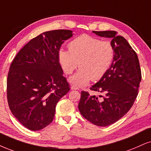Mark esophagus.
Returning a JSON list of instances; mask_svg holds the SVG:
<instances>
[{
	"instance_id": "34e87169",
	"label": "esophagus",
	"mask_w": 151,
	"mask_h": 151,
	"mask_svg": "<svg viewBox=\"0 0 151 151\" xmlns=\"http://www.w3.org/2000/svg\"><path fill=\"white\" fill-rule=\"evenodd\" d=\"M71 90H79V88H78L77 86H71Z\"/></svg>"
}]
</instances>
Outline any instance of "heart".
<instances>
[{"label":"heart","mask_w":151,"mask_h":151,"mask_svg":"<svg viewBox=\"0 0 151 151\" xmlns=\"http://www.w3.org/2000/svg\"><path fill=\"white\" fill-rule=\"evenodd\" d=\"M69 51L60 49L58 60L65 73L71 74L80 69L69 79L72 83L83 86L90 81H98L108 71L113 62L115 50L109 41L82 35L68 45Z\"/></svg>","instance_id":"1"}]
</instances>
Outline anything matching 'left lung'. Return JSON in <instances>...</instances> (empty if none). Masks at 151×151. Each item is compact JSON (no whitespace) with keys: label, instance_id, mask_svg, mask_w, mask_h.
Wrapping results in <instances>:
<instances>
[{"label":"left lung","instance_id":"left-lung-1","mask_svg":"<svg viewBox=\"0 0 151 151\" xmlns=\"http://www.w3.org/2000/svg\"><path fill=\"white\" fill-rule=\"evenodd\" d=\"M93 32L100 37L111 38L115 55L108 71L90 88L104 96L81 91L78 108L91 123L105 127L118 121L132 106L138 95L142 72L138 56L125 38L114 30Z\"/></svg>","mask_w":151,"mask_h":151}]
</instances>
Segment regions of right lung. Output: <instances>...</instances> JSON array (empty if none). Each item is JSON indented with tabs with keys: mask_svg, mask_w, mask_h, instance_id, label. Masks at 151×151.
<instances>
[{
	"mask_svg": "<svg viewBox=\"0 0 151 151\" xmlns=\"http://www.w3.org/2000/svg\"><path fill=\"white\" fill-rule=\"evenodd\" d=\"M72 35L70 30L45 32L28 42L11 64L7 80L9 109L30 130H40L53 121L57 103L70 91L58 51Z\"/></svg>",
	"mask_w": 151,
	"mask_h": 151,
	"instance_id": "right-lung-1",
	"label": "right lung"
}]
</instances>
